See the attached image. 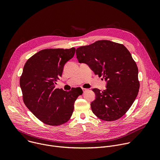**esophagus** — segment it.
Wrapping results in <instances>:
<instances>
[{
    "label": "esophagus",
    "instance_id": "obj_1",
    "mask_svg": "<svg viewBox=\"0 0 160 160\" xmlns=\"http://www.w3.org/2000/svg\"><path fill=\"white\" fill-rule=\"evenodd\" d=\"M82 90H83V92H85V91L88 90V89H87V88H82Z\"/></svg>",
    "mask_w": 160,
    "mask_h": 160
}]
</instances>
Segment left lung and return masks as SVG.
Listing matches in <instances>:
<instances>
[{
    "label": "left lung",
    "instance_id": "8db88e82",
    "mask_svg": "<svg viewBox=\"0 0 160 160\" xmlns=\"http://www.w3.org/2000/svg\"><path fill=\"white\" fill-rule=\"evenodd\" d=\"M79 62L87 64L96 75L107 81L102 92L93 88L96 99L90 106L94 115L107 122L122 117L138 94V68L123 44L102 40L76 50Z\"/></svg>",
    "mask_w": 160,
    "mask_h": 160
}]
</instances>
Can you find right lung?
I'll list each match as a JSON object with an SVG mask.
<instances>
[{
  "mask_svg": "<svg viewBox=\"0 0 160 160\" xmlns=\"http://www.w3.org/2000/svg\"><path fill=\"white\" fill-rule=\"evenodd\" d=\"M75 48L45 49L26 62L19 84L22 100L33 115L43 123L59 126L69 120L74 103L83 93L73 88L69 92L56 88L65 63L75 55Z\"/></svg>",
  "mask_w": 160,
  "mask_h": 160,
  "instance_id": "obj_1",
  "label": "right lung"
}]
</instances>
